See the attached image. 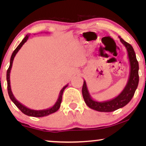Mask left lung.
I'll return each mask as SVG.
<instances>
[{
    "mask_svg": "<svg viewBox=\"0 0 146 146\" xmlns=\"http://www.w3.org/2000/svg\"><path fill=\"white\" fill-rule=\"evenodd\" d=\"M119 40L125 47L129 62V75L125 86L118 96L110 100L98 102L94 100L90 94L85 80L82 86V96L85 103L89 108L102 112H110L127 105L132 98L139 83V64L136 59L134 50L129 43L118 36Z\"/></svg>",
    "mask_w": 146,
    "mask_h": 146,
    "instance_id": "obj_1",
    "label": "left lung"
}]
</instances>
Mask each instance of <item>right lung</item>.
I'll use <instances>...</instances> for the list:
<instances>
[{
  "mask_svg": "<svg viewBox=\"0 0 146 146\" xmlns=\"http://www.w3.org/2000/svg\"><path fill=\"white\" fill-rule=\"evenodd\" d=\"M30 35H26V36L25 37L21 43L19 44V45L18 46L14 52L12 54L11 58V61H10V66L9 69L7 70V89H8V93H9V97L12 102L15 104L17 106L18 108H19L20 110H21L22 112L25 114L29 115V116H33V117H44V116H46V115H48L51 113H54L56 111L58 110L60 108V104L62 102V94H63V92L64 90L68 86V85L66 84L62 88V89L61 90L60 92L58 98V100L56 101V102L54 104V105L52 107L49 108L48 109H45V110H32L30 109L29 108H27L25 106H24L23 104H22L21 102H19V101L17 100V99L15 98V97L14 96L13 92H12L11 90V81H10V73H11V70L12 68V66H13V60L14 58H15L16 54H17L18 52L19 51V50L21 48V47L23 46V45L25 44L26 42L27 41V40L29 39Z\"/></svg>",
  "mask_w": 146,
  "mask_h": 146,
  "instance_id": "1",
  "label": "right lung"
}]
</instances>
